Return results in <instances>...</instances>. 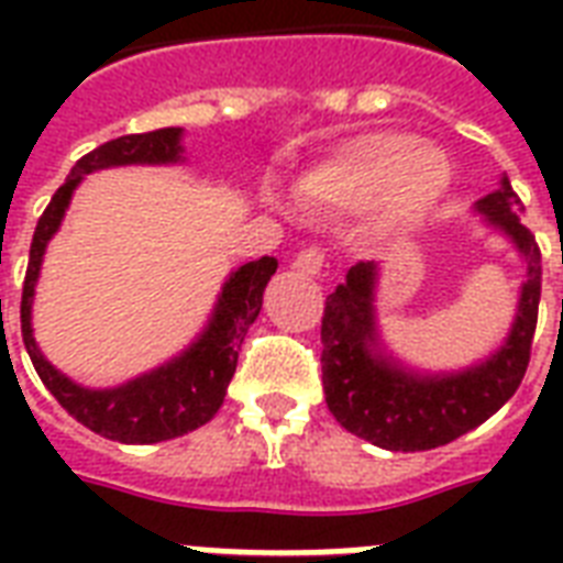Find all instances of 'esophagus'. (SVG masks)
Here are the masks:
<instances>
[{
  "label": "esophagus",
  "instance_id": "esophagus-1",
  "mask_svg": "<svg viewBox=\"0 0 563 563\" xmlns=\"http://www.w3.org/2000/svg\"><path fill=\"white\" fill-rule=\"evenodd\" d=\"M324 251L321 247H303L298 256H295V263H291V268L298 274H303V277H316V274H321V268H324Z\"/></svg>",
  "mask_w": 563,
  "mask_h": 563
}]
</instances>
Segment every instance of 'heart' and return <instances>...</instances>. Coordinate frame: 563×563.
<instances>
[{"instance_id":"obj_1","label":"heart","mask_w":563,"mask_h":563,"mask_svg":"<svg viewBox=\"0 0 563 563\" xmlns=\"http://www.w3.org/2000/svg\"><path fill=\"white\" fill-rule=\"evenodd\" d=\"M450 163L429 145H411L409 136L379 131L356 136L342 152L316 166L300 180L309 201L335 210H360L376 203L379 236H400L429 219L450 189Z\"/></svg>"}]
</instances>
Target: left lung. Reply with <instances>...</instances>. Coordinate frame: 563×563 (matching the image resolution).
I'll list each match as a JSON object with an SVG mask.
<instances>
[{"label":"left lung","mask_w":563,"mask_h":563,"mask_svg":"<svg viewBox=\"0 0 563 563\" xmlns=\"http://www.w3.org/2000/svg\"><path fill=\"white\" fill-rule=\"evenodd\" d=\"M523 201L508 178L476 201L488 224L499 228L526 260L511 333L497 353L455 374H418L379 347L374 312L376 263H356L327 298L321 318V371L327 406L347 432L391 453L450 444L494 415L517 391L532 356L541 303V247L520 224Z\"/></svg>","instance_id":"8db88e82"}]
</instances>
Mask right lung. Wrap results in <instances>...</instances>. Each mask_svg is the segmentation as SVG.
Here are the masks:
<instances>
[{
  "label": "right lung",
  "mask_w": 563,
  "mask_h": 563,
  "mask_svg": "<svg viewBox=\"0 0 563 563\" xmlns=\"http://www.w3.org/2000/svg\"><path fill=\"white\" fill-rule=\"evenodd\" d=\"M180 134H184L180 128H161V131H148V134L117 136V140L92 148L90 154H84L73 166L64 187L52 195V201L40 216L34 239H31L25 283H22V342L31 356V365L48 391L55 394V400L78 423L92 429L96 435L119 441V444H157V441L187 435L192 429L203 427L219 411L230 379H233V371H236L247 327L260 316L263 291L272 280V274L277 272L274 256H260L254 263L236 268L221 289L210 324L203 327V333L189 344L187 351L161 368L128 379L117 388H84L60 374L55 365H48L46 356L40 353L37 342L31 335V300H34V286H37L40 263L46 254L48 239L60 228L75 187L81 184L84 175L110 169V166H134V163L157 166V163L184 161Z\"/></svg>",
  "instance_id": "1"
}]
</instances>
